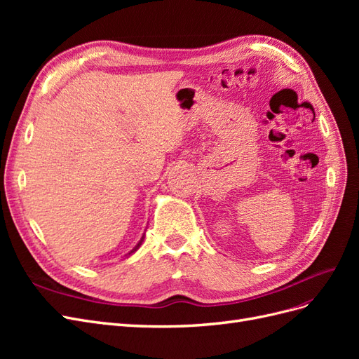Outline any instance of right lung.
I'll list each match as a JSON object with an SVG mask.
<instances>
[{
  "label": "right lung",
  "mask_w": 359,
  "mask_h": 359,
  "mask_svg": "<svg viewBox=\"0 0 359 359\" xmlns=\"http://www.w3.org/2000/svg\"><path fill=\"white\" fill-rule=\"evenodd\" d=\"M142 241H144V236H142V240H140V241H139V244H137V245H136V247H135V248H133V250H132V252H130V253H133V252H136V248H139V245H140V244H142ZM130 253H128V255H130Z\"/></svg>",
  "instance_id": "obj_1"
}]
</instances>
